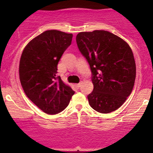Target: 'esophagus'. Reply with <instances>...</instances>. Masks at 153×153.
I'll list each match as a JSON object with an SVG mask.
<instances>
[{"instance_id": "esophagus-1", "label": "esophagus", "mask_w": 153, "mask_h": 153, "mask_svg": "<svg viewBox=\"0 0 153 153\" xmlns=\"http://www.w3.org/2000/svg\"><path fill=\"white\" fill-rule=\"evenodd\" d=\"M82 83H83V82H82V81H80V82H79V83H77V84L76 85V86H77L78 88H79V87H80V86H81V85H82Z\"/></svg>"}]
</instances>
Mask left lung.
<instances>
[{"label":"left lung","mask_w":153,"mask_h":153,"mask_svg":"<svg viewBox=\"0 0 153 153\" xmlns=\"http://www.w3.org/2000/svg\"><path fill=\"white\" fill-rule=\"evenodd\" d=\"M76 40L92 72L93 90L87 97L90 106L101 113L115 111L134 86L136 63L130 47L106 30L80 32Z\"/></svg>","instance_id":"1"}]
</instances>
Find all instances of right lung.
Segmentation results:
<instances>
[{"instance_id":"add662e5","label":"right lung","mask_w":153,"mask_h":153,"mask_svg":"<svg viewBox=\"0 0 153 153\" xmlns=\"http://www.w3.org/2000/svg\"><path fill=\"white\" fill-rule=\"evenodd\" d=\"M72 38V33L44 31L28 43L21 54L19 75L24 93L47 114L63 111L75 93L56 75L58 63Z\"/></svg>"}]
</instances>
